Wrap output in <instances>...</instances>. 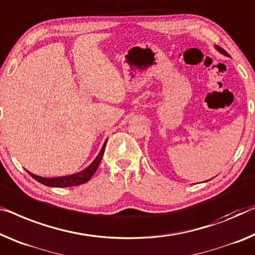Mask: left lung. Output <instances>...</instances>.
Segmentation results:
<instances>
[{"label": "left lung", "mask_w": 255, "mask_h": 255, "mask_svg": "<svg viewBox=\"0 0 255 255\" xmlns=\"http://www.w3.org/2000/svg\"><path fill=\"white\" fill-rule=\"evenodd\" d=\"M216 49H218V50L220 51V52H221V54H223V55H226V56H228V52L225 50V49H222V48H220L219 47V45H216V47H215Z\"/></svg>", "instance_id": "8db88e82"}]
</instances>
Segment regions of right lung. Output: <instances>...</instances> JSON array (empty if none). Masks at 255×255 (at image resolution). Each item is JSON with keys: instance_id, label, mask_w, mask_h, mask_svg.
<instances>
[{"instance_id": "1", "label": "right lung", "mask_w": 255, "mask_h": 255, "mask_svg": "<svg viewBox=\"0 0 255 255\" xmlns=\"http://www.w3.org/2000/svg\"><path fill=\"white\" fill-rule=\"evenodd\" d=\"M105 145L106 142L104 143L103 147L100 151V153L96 157V159L91 162V164L87 167L86 169L81 170V172L72 174V175H67V176H59V177H42L39 175H35V174L29 173L28 174L33 178H35L37 182L42 183L47 187H55V188H67V187H75V185H80L88 182L91 176L94 175L95 172H96L98 166L101 164L102 158H103L104 154V150H105Z\"/></svg>"}]
</instances>
